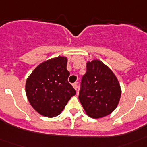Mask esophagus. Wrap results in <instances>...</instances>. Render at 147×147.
Segmentation results:
<instances>
[{
	"label": "esophagus",
	"instance_id": "esophagus-1",
	"mask_svg": "<svg viewBox=\"0 0 147 147\" xmlns=\"http://www.w3.org/2000/svg\"><path fill=\"white\" fill-rule=\"evenodd\" d=\"M73 87H74V88L75 89V90L77 92V90H78V84H77V82L74 83V84H73Z\"/></svg>",
	"mask_w": 147,
	"mask_h": 147
}]
</instances>
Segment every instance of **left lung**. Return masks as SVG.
<instances>
[{
  "instance_id": "obj_1",
  "label": "left lung",
  "mask_w": 147,
  "mask_h": 147,
  "mask_svg": "<svg viewBox=\"0 0 147 147\" xmlns=\"http://www.w3.org/2000/svg\"><path fill=\"white\" fill-rule=\"evenodd\" d=\"M79 99L85 113L93 119L110 115L117 107L121 88L112 70L102 61L87 62Z\"/></svg>"
}]
</instances>
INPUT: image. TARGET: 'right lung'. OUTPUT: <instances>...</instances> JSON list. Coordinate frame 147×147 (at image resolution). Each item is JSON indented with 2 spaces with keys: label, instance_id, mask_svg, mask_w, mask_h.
I'll return each instance as SVG.
<instances>
[{
  "label": "right lung",
  "instance_id": "obj_1",
  "mask_svg": "<svg viewBox=\"0 0 147 147\" xmlns=\"http://www.w3.org/2000/svg\"><path fill=\"white\" fill-rule=\"evenodd\" d=\"M67 59L57 57L48 59L36 67L27 78L26 93L30 105L40 115L55 117L76 94L67 81Z\"/></svg>",
  "mask_w": 147,
  "mask_h": 147
}]
</instances>
